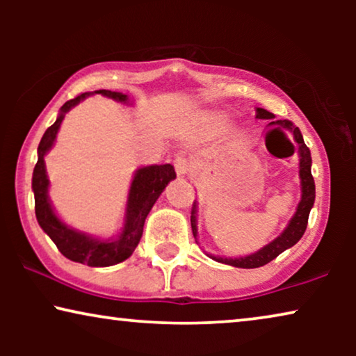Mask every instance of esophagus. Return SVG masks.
Instances as JSON below:
<instances>
[{"mask_svg":"<svg viewBox=\"0 0 356 356\" xmlns=\"http://www.w3.org/2000/svg\"><path fill=\"white\" fill-rule=\"evenodd\" d=\"M175 163V170H177L178 177H184V175H188L189 170H191V162L184 157V155H177L173 160Z\"/></svg>","mask_w":356,"mask_h":356,"instance_id":"34e87169","label":"esophagus"}]
</instances>
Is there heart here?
I'll return each instance as SVG.
<instances>
[{
  "instance_id": "obj_1",
  "label": "heart",
  "mask_w": 356,
  "mask_h": 356,
  "mask_svg": "<svg viewBox=\"0 0 356 356\" xmlns=\"http://www.w3.org/2000/svg\"><path fill=\"white\" fill-rule=\"evenodd\" d=\"M222 129H225V126H223V124L222 126H216V128H213V133H220Z\"/></svg>"
}]
</instances>
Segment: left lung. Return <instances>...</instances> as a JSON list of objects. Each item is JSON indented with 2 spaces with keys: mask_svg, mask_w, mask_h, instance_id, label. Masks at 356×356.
Wrapping results in <instances>:
<instances>
[{
  "mask_svg": "<svg viewBox=\"0 0 356 356\" xmlns=\"http://www.w3.org/2000/svg\"><path fill=\"white\" fill-rule=\"evenodd\" d=\"M256 118L259 120H270L269 126H272V129H280L284 133L293 134V139L296 143V147H298V155H300V179H301V201L296 207L295 216L291 217V220L289 222V225L282 235H279L275 240H272L269 245H266L264 248H261L259 251L252 252V254L243 256V257H220V256H211L213 261L222 262V264H228L233 267H241V269H256V267L266 266L267 262H270L272 259H275L280 252H284L285 250H289L296 243L300 241V238L303 236V233L306 230V225H308V217L311 209H313L314 204V197H316V188H314V178L311 175V152L309 149L306 147L303 136H301V131L293 126V123L289 120H277L274 121V115L270 111H267L264 108H256ZM191 228H193V235L194 238L197 236V202L193 204V211H191Z\"/></svg>",
  "mask_w": 356,
  "mask_h": 356,
  "instance_id": "8db88e82",
  "label": "left lung"
}]
</instances>
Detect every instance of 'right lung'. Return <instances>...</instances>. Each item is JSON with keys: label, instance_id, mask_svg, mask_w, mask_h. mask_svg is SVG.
<instances>
[{"label": "right lung", "instance_id": "add662e5", "mask_svg": "<svg viewBox=\"0 0 356 356\" xmlns=\"http://www.w3.org/2000/svg\"><path fill=\"white\" fill-rule=\"evenodd\" d=\"M94 94H102L104 97H108V99L121 102V104H129L128 95L105 89L86 92V94L77 95L76 99L67 100L60 108V115H58L56 121L45 131L40 144H38V160L35 168H33L32 189L33 196H35V216L38 225L51 238V241L55 243L61 254L67 259L90 267H108L123 262L133 254L136 246L139 245L140 236H143L145 217L149 216L150 209H152L160 194L163 193V189L167 188V184L177 178V173H175L173 165L170 163L150 165V167L136 170L133 183H131L129 188L128 204H126L124 227L120 236L115 238V240H100V238H94L87 235V233L77 232L74 228L67 227L53 211L50 197H48L50 181H48L47 177L45 155L55 144L58 129H60L63 120H65V115L72 106L84 100L86 97Z\"/></svg>", "mask_w": 356, "mask_h": 356}]
</instances>
